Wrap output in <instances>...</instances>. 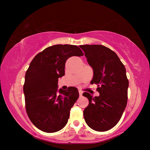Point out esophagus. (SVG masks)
<instances>
[{
  "instance_id": "obj_1",
  "label": "esophagus",
  "mask_w": 150,
  "mask_h": 150,
  "mask_svg": "<svg viewBox=\"0 0 150 150\" xmlns=\"http://www.w3.org/2000/svg\"><path fill=\"white\" fill-rule=\"evenodd\" d=\"M79 95H80V96H82V94H83L82 91H81V90L79 91Z\"/></svg>"
}]
</instances>
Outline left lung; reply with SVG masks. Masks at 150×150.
Masks as SVG:
<instances>
[{
    "mask_svg": "<svg viewBox=\"0 0 150 150\" xmlns=\"http://www.w3.org/2000/svg\"><path fill=\"white\" fill-rule=\"evenodd\" d=\"M87 62L93 69L91 84H96L98 96L87 92L83 95L89 103L83 111L85 120L91 129L105 132L120 120L127 105L129 82L126 68L115 52L103 45H82Z\"/></svg>",
    "mask_w": 150,
    "mask_h": 150,
    "instance_id": "1",
    "label": "left lung"
}]
</instances>
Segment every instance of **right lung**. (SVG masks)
<instances>
[{
	"mask_svg": "<svg viewBox=\"0 0 150 150\" xmlns=\"http://www.w3.org/2000/svg\"><path fill=\"white\" fill-rule=\"evenodd\" d=\"M83 55L77 45L58 44L45 48L30 63L23 88L25 106L30 120L39 130L53 133L67 124L79 95L74 87L58 91V79L65 75L68 58Z\"/></svg>",
	"mask_w": 150,
	"mask_h": 150,
	"instance_id": "1",
	"label": "right lung"
}]
</instances>
